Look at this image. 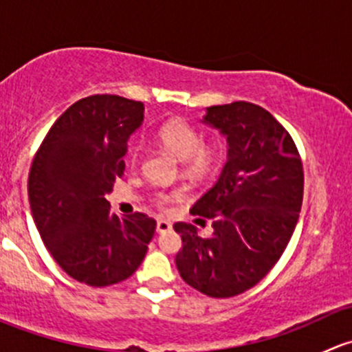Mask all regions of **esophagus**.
Listing matches in <instances>:
<instances>
[{
  "mask_svg": "<svg viewBox=\"0 0 352 352\" xmlns=\"http://www.w3.org/2000/svg\"><path fill=\"white\" fill-rule=\"evenodd\" d=\"M170 228H172V223H170L168 219H158V221H156V232L158 233L168 232Z\"/></svg>",
  "mask_w": 352,
  "mask_h": 352,
  "instance_id": "esophagus-1",
  "label": "esophagus"
}]
</instances>
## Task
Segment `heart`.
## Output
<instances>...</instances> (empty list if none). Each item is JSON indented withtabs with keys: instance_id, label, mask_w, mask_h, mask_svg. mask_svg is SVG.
<instances>
[{
	"instance_id": "obj_1",
	"label": "heart",
	"mask_w": 352,
	"mask_h": 352,
	"mask_svg": "<svg viewBox=\"0 0 352 352\" xmlns=\"http://www.w3.org/2000/svg\"><path fill=\"white\" fill-rule=\"evenodd\" d=\"M156 138L165 150L182 160V172L192 179H201L206 173L211 172L221 155V141L214 140L204 143L201 133L184 119H170L160 127ZM129 163L131 166H136L140 163V148L131 150ZM177 196H179L177 192L156 190L151 201L158 208H165Z\"/></svg>"
}]
</instances>
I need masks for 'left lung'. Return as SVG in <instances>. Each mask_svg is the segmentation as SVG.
Listing matches in <instances>:
<instances>
[{
  "instance_id": "obj_1",
  "label": "left lung",
  "mask_w": 352,
  "mask_h": 352,
  "mask_svg": "<svg viewBox=\"0 0 352 352\" xmlns=\"http://www.w3.org/2000/svg\"><path fill=\"white\" fill-rule=\"evenodd\" d=\"M206 124L228 140L218 182L192 206L212 221V235L175 223L180 278L211 298H232L257 285L281 258L303 202V163L293 138L271 112L250 102L208 107Z\"/></svg>"
}]
</instances>
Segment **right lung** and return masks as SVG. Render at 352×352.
<instances>
[{
	"mask_svg": "<svg viewBox=\"0 0 352 352\" xmlns=\"http://www.w3.org/2000/svg\"><path fill=\"white\" fill-rule=\"evenodd\" d=\"M144 105L119 95L74 102L52 124L28 173V201L41 239L76 281L102 287L131 278L146 255L156 221L119 218L105 194L124 175L127 140Z\"/></svg>",
	"mask_w": 352,
	"mask_h": 352,
	"instance_id": "right-lung-1",
	"label": "right lung"
}]
</instances>
